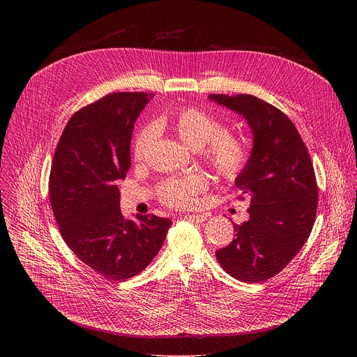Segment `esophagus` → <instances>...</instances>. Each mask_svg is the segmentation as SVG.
<instances>
[{"label": "esophagus", "mask_w": 357, "mask_h": 357, "mask_svg": "<svg viewBox=\"0 0 357 357\" xmlns=\"http://www.w3.org/2000/svg\"><path fill=\"white\" fill-rule=\"evenodd\" d=\"M185 218H188L190 221H197V222H202L208 218L207 214H188L185 215Z\"/></svg>", "instance_id": "1"}]
</instances>
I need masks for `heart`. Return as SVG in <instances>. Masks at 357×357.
<instances>
[{
    "instance_id": "heart-1",
    "label": "heart",
    "mask_w": 357,
    "mask_h": 357,
    "mask_svg": "<svg viewBox=\"0 0 357 357\" xmlns=\"http://www.w3.org/2000/svg\"><path fill=\"white\" fill-rule=\"evenodd\" d=\"M156 127L171 128L178 139L192 149L207 146L205 156L215 171L226 179H236L249 162V150L245 142L229 133L227 126L211 112L185 107L156 121ZM155 128L143 127L133 142V156L143 158L147 147L153 142ZM207 181L199 174L167 179L159 186L160 199L171 207H186L195 201V197L205 190Z\"/></svg>"
}]
</instances>
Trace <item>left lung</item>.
<instances>
[{"label":"left lung","mask_w":357,"mask_h":357,"mask_svg":"<svg viewBox=\"0 0 357 357\" xmlns=\"http://www.w3.org/2000/svg\"><path fill=\"white\" fill-rule=\"evenodd\" d=\"M208 98L245 117L253 135L249 162L234 181L250 198L249 220L234 224L236 238L215 256L233 278L259 284L282 271L310 237L318 205L314 166L294 123L272 104L248 93Z\"/></svg>","instance_id":"8db88e82"}]
</instances>
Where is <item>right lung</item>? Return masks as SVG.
Listing matches in <instances>:
<instances>
[{
    "instance_id": "obj_1",
    "label": "right lung",
    "mask_w": 357,
    "mask_h": 357,
    "mask_svg": "<svg viewBox=\"0 0 357 357\" xmlns=\"http://www.w3.org/2000/svg\"><path fill=\"white\" fill-rule=\"evenodd\" d=\"M146 92H112L75 112L56 146L49 179L61 234L81 261L111 280L140 273L159 253L172 221L158 215L126 220L119 181L130 169L135 121Z\"/></svg>"
}]
</instances>
